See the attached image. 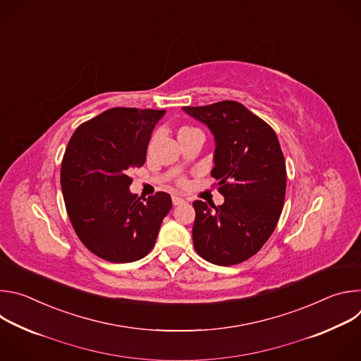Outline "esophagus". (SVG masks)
I'll list each match as a JSON object with an SVG mask.
<instances>
[{"instance_id": "34e87169", "label": "esophagus", "mask_w": 361, "mask_h": 361, "mask_svg": "<svg viewBox=\"0 0 361 361\" xmlns=\"http://www.w3.org/2000/svg\"><path fill=\"white\" fill-rule=\"evenodd\" d=\"M183 202H185L184 198H181V197H178V195H173V204H174V205H180V204H183Z\"/></svg>"}]
</instances>
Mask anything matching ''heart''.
<instances>
[{
    "mask_svg": "<svg viewBox=\"0 0 361 361\" xmlns=\"http://www.w3.org/2000/svg\"><path fill=\"white\" fill-rule=\"evenodd\" d=\"M191 130H197V128H194V127H188V126H184V127H181V128L178 130V134H181V133H187V131H191ZM178 184H180V185H184V184H185V180H184V178H180V180H178Z\"/></svg>",
    "mask_w": 361,
    "mask_h": 361,
    "instance_id": "b5f03b06",
    "label": "heart"
}]
</instances>
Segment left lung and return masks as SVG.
Returning <instances> with one entry per match:
<instances>
[{"instance_id": "left-lung-1", "label": "left lung", "mask_w": 361, "mask_h": 361, "mask_svg": "<svg viewBox=\"0 0 361 361\" xmlns=\"http://www.w3.org/2000/svg\"><path fill=\"white\" fill-rule=\"evenodd\" d=\"M183 110L214 134L212 176L224 195L217 207L201 200L192 202L194 248L209 263L240 264L260 251L283 212L287 173L279 138L237 101Z\"/></svg>"}]
</instances>
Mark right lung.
<instances>
[{
  "label": "right lung",
  "mask_w": 361,
  "mask_h": 361,
  "mask_svg": "<svg viewBox=\"0 0 361 361\" xmlns=\"http://www.w3.org/2000/svg\"><path fill=\"white\" fill-rule=\"evenodd\" d=\"M164 110L110 109L82 123L61 163L67 214L81 243L99 259L131 263L156 244L171 197L130 192L131 169L145 163L151 133Z\"/></svg>",
  "instance_id": "add662e5"
}]
</instances>
